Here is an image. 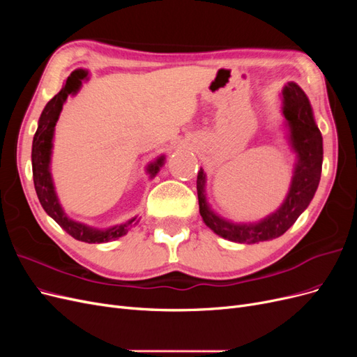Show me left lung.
Segmentation results:
<instances>
[{"instance_id":"1","label":"left lung","mask_w":357,"mask_h":357,"mask_svg":"<svg viewBox=\"0 0 357 357\" xmlns=\"http://www.w3.org/2000/svg\"><path fill=\"white\" fill-rule=\"evenodd\" d=\"M282 104L286 139L290 150L295 153V165L287 195L274 213L261 220L248 223L222 218L208 204L207 192H205L207 176L202 168L198 172L199 214L204 223L225 240L240 244H255L278 238L305 211L317 190L321 176L323 138L308 96L296 83L289 82L282 91Z\"/></svg>"}]
</instances>
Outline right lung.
Returning a JSON list of instances; mask_svg holds the SVG:
<instances>
[{
    "mask_svg": "<svg viewBox=\"0 0 357 357\" xmlns=\"http://www.w3.org/2000/svg\"><path fill=\"white\" fill-rule=\"evenodd\" d=\"M89 80V73L86 70H74L62 86V89L53 96V98L46 104L45 110L41 112V116L38 119L37 132L32 139V152H31V160H32V177H34V186L38 201L41 207L55 220L61 228L68 232L73 238L89 243V244H101L109 243L113 240H119L121 236L126 235L128 231L131 229V226H135L138 223V218L129 219L125 223H119L114 226H109V228H93L86 223L77 222L71 218H68L66 210L62 208L59 202L58 193L55 189V183H53L52 177V150H53V138H55V126L59 119V114L62 112V107L66 104L67 98L71 95H77V92L82 89L83 82ZM165 164V155H160L156 160L150 162L146 168L147 174H150V178L158 174L160 167Z\"/></svg>",
    "mask_w": 357,
    "mask_h": 357,
    "instance_id": "add662e5",
    "label": "right lung"
}]
</instances>
